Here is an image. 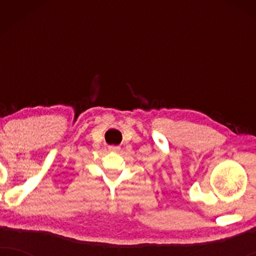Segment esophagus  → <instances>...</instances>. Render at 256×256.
Returning <instances> with one entry per match:
<instances>
[{"instance_id":"1","label":"esophagus","mask_w":256,"mask_h":256,"mask_svg":"<svg viewBox=\"0 0 256 256\" xmlns=\"http://www.w3.org/2000/svg\"><path fill=\"white\" fill-rule=\"evenodd\" d=\"M120 146H108V150H110V152H120Z\"/></svg>"}]
</instances>
